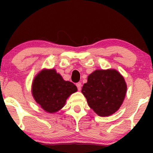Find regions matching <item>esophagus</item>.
<instances>
[{"instance_id":"esophagus-1","label":"esophagus","mask_w":153,"mask_h":153,"mask_svg":"<svg viewBox=\"0 0 153 153\" xmlns=\"http://www.w3.org/2000/svg\"><path fill=\"white\" fill-rule=\"evenodd\" d=\"M76 85L77 88H78L79 91H81V83H80V82L77 83L76 84Z\"/></svg>"}]
</instances>
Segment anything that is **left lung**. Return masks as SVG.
<instances>
[{
    "label": "left lung",
    "instance_id": "1",
    "mask_svg": "<svg viewBox=\"0 0 153 153\" xmlns=\"http://www.w3.org/2000/svg\"><path fill=\"white\" fill-rule=\"evenodd\" d=\"M126 92L124 77L114 69L94 71L81 90L90 107L102 117L109 116L120 108Z\"/></svg>",
    "mask_w": 153,
    "mask_h": 153
}]
</instances>
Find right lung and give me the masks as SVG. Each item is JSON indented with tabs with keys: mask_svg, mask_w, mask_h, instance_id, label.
I'll return each mask as SVG.
<instances>
[{
	"mask_svg": "<svg viewBox=\"0 0 153 153\" xmlns=\"http://www.w3.org/2000/svg\"><path fill=\"white\" fill-rule=\"evenodd\" d=\"M76 91V85L65 81L55 69L41 70L33 79L31 88L35 102L49 114L61 109L67 99Z\"/></svg>",
	"mask_w": 153,
	"mask_h": 153,
	"instance_id": "obj_1",
	"label": "right lung"
}]
</instances>
